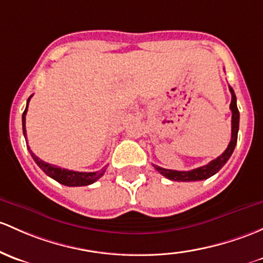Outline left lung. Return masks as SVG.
I'll return each mask as SVG.
<instances>
[{"label":"left lung","mask_w":263,"mask_h":263,"mask_svg":"<svg viewBox=\"0 0 263 263\" xmlns=\"http://www.w3.org/2000/svg\"><path fill=\"white\" fill-rule=\"evenodd\" d=\"M232 95V101H231V108L232 110V137L231 142H229L228 147L226 148V151L220 156H218L217 159L212 160L208 165H204V166L194 168V170L190 171H176V170H168V168H164L154 165V167L159 171L161 175H164L165 178H167L168 180L174 181H199V180H205V179L211 178V176L217 174L220 168L223 167V165L226 164L229 160L231 155L233 154L234 147H236L237 143V136H238V128H239V112L237 108V98L234 95L232 87H229Z\"/></svg>","instance_id":"obj_1"}]
</instances>
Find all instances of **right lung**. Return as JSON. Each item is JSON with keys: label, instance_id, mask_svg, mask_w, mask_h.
Instances as JSON below:
<instances>
[{"label": "right lung", "instance_id": "add662e5", "mask_svg": "<svg viewBox=\"0 0 263 263\" xmlns=\"http://www.w3.org/2000/svg\"><path fill=\"white\" fill-rule=\"evenodd\" d=\"M32 96L29 97L27 99L26 108H25L24 113H22V131H24V136L26 137V128H25V116H26L27 112V106H29L30 98ZM27 148L30 150V147L27 146ZM30 154H31L32 159L35 160V162L37 164V166L46 174V175L50 176L51 179L57 180L60 184L66 185V186H85V185H89L96 180H98L102 175L104 174V168H102L101 171H96V173H81V171H73L68 170V168H62L59 166H55V165H50L48 162L43 161L39 157L30 150Z\"/></svg>", "mask_w": 263, "mask_h": 263}]
</instances>
